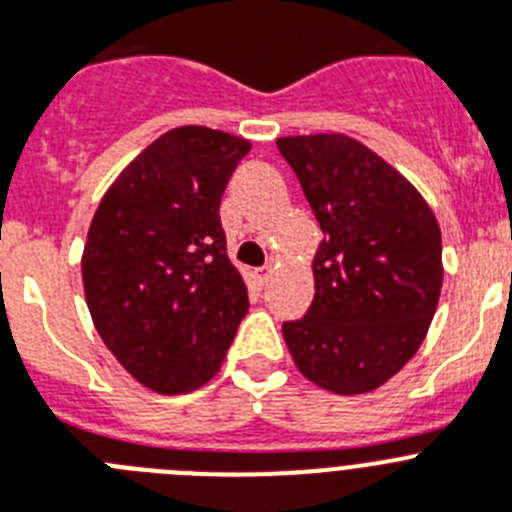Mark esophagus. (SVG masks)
<instances>
[{
	"mask_svg": "<svg viewBox=\"0 0 512 512\" xmlns=\"http://www.w3.org/2000/svg\"><path fill=\"white\" fill-rule=\"evenodd\" d=\"M255 278H257V283H260V286H265V283L270 281V278H273V265H263V268H257L255 270Z\"/></svg>",
	"mask_w": 512,
	"mask_h": 512,
	"instance_id": "34e87169",
	"label": "esophagus"
}]
</instances>
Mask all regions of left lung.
<instances>
[{
	"label": "left lung",
	"mask_w": 512,
	"mask_h": 512,
	"mask_svg": "<svg viewBox=\"0 0 512 512\" xmlns=\"http://www.w3.org/2000/svg\"><path fill=\"white\" fill-rule=\"evenodd\" d=\"M322 229L315 302L283 341L309 382L380 388L419 351L442 289L435 210L398 169L341 132L278 137Z\"/></svg>",
	"instance_id": "obj_1"
}]
</instances>
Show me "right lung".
I'll list each match as a JSON object with an SVG mask.
<instances>
[{
    "label": "right lung",
    "instance_id": "1",
    "mask_svg": "<svg viewBox=\"0 0 512 512\" xmlns=\"http://www.w3.org/2000/svg\"><path fill=\"white\" fill-rule=\"evenodd\" d=\"M252 143L176 127L124 166L90 221L83 289L106 349L140 385L190 393L216 377L247 315L221 195Z\"/></svg>",
    "mask_w": 512,
    "mask_h": 512
}]
</instances>
